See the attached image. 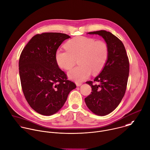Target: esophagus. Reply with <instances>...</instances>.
<instances>
[{
  "label": "esophagus",
  "instance_id": "1",
  "mask_svg": "<svg viewBox=\"0 0 150 150\" xmlns=\"http://www.w3.org/2000/svg\"><path fill=\"white\" fill-rule=\"evenodd\" d=\"M76 85L77 86H80L81 85H82V83L81 82H76Z\"/></svg>",
  "mask_w": 150,
  "mask_h": 150
}]
</instances>
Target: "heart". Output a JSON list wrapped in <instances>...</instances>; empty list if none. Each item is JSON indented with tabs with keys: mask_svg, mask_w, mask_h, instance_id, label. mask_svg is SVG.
Segmentation results:
<instances>
[{
	"mask_svg": "<svg viewBox=\"0 0 150 150\" xmlns=\"http://www.w3.org/2000/svg\"><path fill=\"white\" fill-rule=\"evenodd\" d=\"M67 51L58 50L55 60L58 65L65 70L71 69L78 59V67L68 73L69 79L82 82L88 78L91 72L99 73L104 68L109 50L108 44L102 40L83 36H77L65 44Z\"/></svg>",
	"mask_w": 150,
	"mask_h": 150,
	"instance_id": "obj_1",
	"label": "heart"
}]
</instances>
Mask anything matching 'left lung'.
Returning <instances> with one entry per match:
<instances>
[{"mask_svg":"<svg viewBox=\"0 0 150 150\" xmlns=\"http://www.w3.org/2000/svg\"><path fill=\"white\" fill-rule=\"evenodd\" d=\"M102 36L109 50L108 61L93 81H87L91 94L85 98L88 108L96 115L105 116L113 112L122 101L127 88L129 61L124 44L109 31L100 30L88 33ZM97 83V84L96 83Z\"/></svg>","mask_w":150,"mask_h":150,"instance_id":"8db88e82","label":"left lung"}]
</instances>
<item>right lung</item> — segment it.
Listing matches in <instances>:
<instances>
[{"mask_svg":"<svg viewBox=\"0 0 150 150\" xmlns=\"http://www.w3.org/2000/svg\"><path fill=\"white\" fill-rule=\"evenodd\" d=\"M70 37L60 33L36 34L20 54L18 69L23 94L30 107L42 115L57 113L76 88L55 60L58 47Z\"/></svg>","mask_w":150,"mask_h":150,"instance_id":"obj_1","label":"right lung"}]
</instances>
